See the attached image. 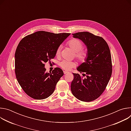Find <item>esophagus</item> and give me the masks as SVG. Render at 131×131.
<instances>
[{"mask_svg": "<svg viewBox=\"0 0 131 131\" xmlns=\"http://www.w3.org/2000/svg\"><path fill=\"white\" fill-rule=\"evenodd\" d=\"M69 73V72H68V71H64V74H67V73Z\"/></svg>", "mask_w": 131, "mask_h": 131, "instance_id": "1", "label": "esophagus"}]
</instances>
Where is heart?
I'll return each mask as SVG.
<instances>
[{"label": "heart", "instance_id": "b5f03b06", "mask_svg": "<svg viewBox=\"0 0 131 131\" xmlns=\"http://www.w3.org/2000/svg\"><path fill=\"white\" fill-rule=\"evenodd\" d=\"M68 46L75 52V57L81 63L86 62L88 58V52L86 50L83 49V43L78 39H72L68 42ZM62 46H60L56 51V56L59 57L61 54ZM60 67L66 70H70L76 65L75 62L63 60L59 64Z\"/></svg>", "mask_w": 131, "mask_h": 131}]
</instances>
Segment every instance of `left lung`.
I'll return each mask as SVG.
<instances>
[{"label":"left lung","instance_id":"left-lung-1","mask_svg":"<svg viewBox=\"0 0 131 131\" xmlns=\"http://www.w3.org/2000/svg\"><path fill=\"white\" fill-rule=\"evenodd\" d=\"M73 38L86 45L88 58L77 68L82 76L74 73L71 83L73 96L80 101L89 102L99 98L105 91L112 74V62L109 48L100 36L88 31L72 34Z\"/></svg>","mask_w":131,"mask_h":131}]
</instances>
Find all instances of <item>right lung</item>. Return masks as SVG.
<instances>
[{"label": "right lung", "instance_id": "add662e5", "mask_svg": "<svg viewBox=\"0 0 131 131\" xmlns=\"http://www.w3.org/2000/svg\"><path fill=\"white\" fill-rule=\"evenodd\" d=\"M70 34L38 31L25 36L18 43L15 53L16 78L30 97L45 99L54 91L63 71L56 67L47 72L44 63L55 57L57 49Z\"/></svg>", "mask_w": 131, "mask_h": 131}]
</instances>
